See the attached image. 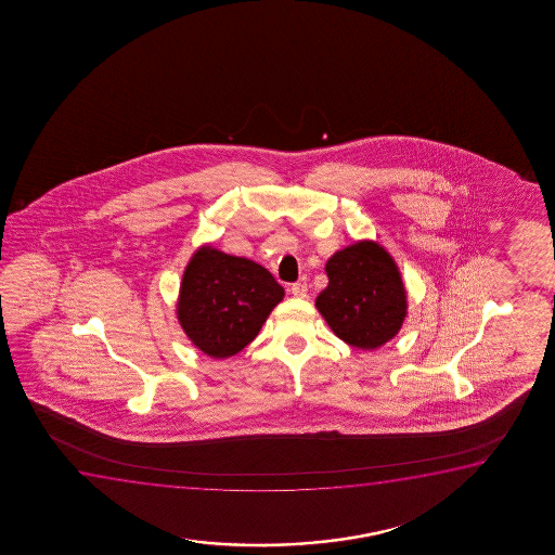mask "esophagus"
I'll return each mask as SVG.
<instances>
[{
	"label": "esophagus",
	"mask_w": 555,
	"mask_h": 555,
	"mask_svg": "<svg viewBox=\"0 0 555 555\" xmlns=\"http://www.w3.org/2000/svg\"><path fill=\"white\" fill-rule=\"evenodd\" d=\"M289 292H292V296L294 297H307V281L299 279V281L294 282V284L289 286Z\"/></svg>",
	"instance_id": "1"
}]
</instances>
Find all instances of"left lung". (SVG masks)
<instances>
[{
  "instance_id": "obj_1",
  "label": "left lung",
  "mask_w": 555,
  "mask_h": 555,
  "mask_svg": "<svg viewBox=\"0 0 555 555\" xmlns=\"http://www.w3.org/2000/svg\"><path fill=\"white\" fill-rule=\"evenodd\" d=\"M317 309L339 339L375 350L395 339L408 317V292L395 258L375 241H358L326 263Z\"/></svg>"
}]
</instances>
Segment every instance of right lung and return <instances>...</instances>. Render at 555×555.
Instances as JSON below:
<instances>
[{
	"mask_svg": "<svg viewBox=\"0 0 555 555\" xmlns=\"http://www.w3.org/2000/svg\"><path fill=\"white\" fill-rule=\"evenodd\" d=\"M282 297L266 267L203 244L183 271L176 314L201 352L223 360L256 339Z\"/></svg>",
	"mask_w": 555,
	"mask_h": 555,
	"instance_id": "right-lung-1",
	"label": "right lung"
}]
</instances>
